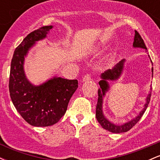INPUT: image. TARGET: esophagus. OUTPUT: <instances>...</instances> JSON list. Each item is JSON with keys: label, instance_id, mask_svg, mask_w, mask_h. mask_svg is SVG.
Segmentation results:
<instances>
[{"label": "esophagus", "instance_id": "esophagus-1", "mask_svg": "<svg viewBox=\"0 0 160 160\" xmlns=\"http://www.w3.org/2000/svg\"><path fill=\"white\" fill-rule=\"evenodd\" d=\"M91 80V76L89 74H86L82 78V82H88Z\"/></svg>", "mask_w": 160, "mask_h": 160}]
</instances>
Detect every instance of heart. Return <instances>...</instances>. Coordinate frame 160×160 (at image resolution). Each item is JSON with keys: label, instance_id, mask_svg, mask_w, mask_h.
Here are the masks:
<instances>
[{"label": "heart", "instance_id": "b5f03b06", "mask_svg": "<svg viewBox=\"0 0 160 160\" xmlns=\"http://www.w3.org/2000/svg\"><path fill=\"white\" fill-rule=\"evenodd\" d=\"M100 48H101V45L99 44H95V46H93V47L92 48V52L93 53H95V52H98L99 51V49H100Z\"/></svg>", "mask_w": 160, "mask_h": 160}]
</instances>
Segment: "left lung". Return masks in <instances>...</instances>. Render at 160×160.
<instances>
[{"instance_id": "1", "label": "left lung", "mask_w": 160, "mask_h": 160, "mask_svg": "<svg viewBox=\"0 0 160 160\" xmlns=\"http://www.w3.org/2000/svg\"><path fill=\"white\" fill-rule=\"evenodd\" d=\"M133 47L134 48H141L146 49V52L148 51L146 46L144 44V42L140 34H138V32L137 31H135V38H134V42H133ZM126 60L122 59L117 63L114 67L112 69H109L108 71H106L105 72H104L103 74L101 75V78L102 80L98 82L100 88L98 90V103L96 105V111H95V116H96L97 120L98 121L99 123L101 124V126H102V128L104 129L108 130V131L111 132L112 133H122V132H126L128 131V130L131 129L132 128L135 126V124L140 120L143 114L144 113L145 111H146L147 108H148V104H149L150 100V95H151V90L152 87L150 86V92L149 94L148 95L146 99H145V104L144 105V108L141 111L139 112L138 115L136 116L135 118L132 119L131 120L128 121V122H125V123L122 125L119 124H115L113 122H112L110 121L107 117H105L103 113V101L104 96L106 95V93L109 91L110 89V85L108 80H111V81H114V80H118L120 78V77L122 74V71L124 68V64ZM152 65H153V62H152L151 59H150ZM152 71V78H153V68H151Z\"/></svg>"}]
</instances>
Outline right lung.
Listing matches in <instances>:
<instances>
[{
	"label": "right lung",
	"instance_id": "add662e5",
	"mask_svg": "<svg viewBox=\"0 0 160 160\" xmlns=\"http://www.w3.org/2000/svg\"><path fill=\"white\" fill-rule=\"evenodd\" d=\"M52 28V25L43 26L28 34L15 49L11 61L9 82L11 100L24 120L37 127L58 122L78 87V80L60 77H53L37 86L28 80L24 69L25 58L37 42L47 38Z\"/></svg>",
	"mask_w": 160,
	"mask_h": 160
}]
</instances>
